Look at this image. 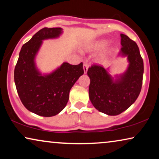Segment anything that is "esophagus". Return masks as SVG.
Masks as SVG:
<instances>
[{
  "instance_id": "1",
  "label": "esophagus",
  "mask_w": 159,
  "mask_h": 159,
  "mask_svg": "<svg viewBox=\"0 0 159 159\" xmlns=\"http://www.w3.org/2000/svg\"><path fill=\"white\" fill-rule=\"evenodd\" d=\"M83 69H84V73L86 74L87 71H88V65L84 64L83 65Z\"/></svg>"
}]
</instances>
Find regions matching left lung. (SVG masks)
<instances>
[{
  "mask_svg": "<svg viewBox=\"0 0 159 159\" xmlns=\"http://www.w3.org/2000/svg\"><path fill=\"white\" fill-rule=\"evenodd\" d=\"M121 45L119 55L127 56L129 63L123 75L114 80L108 70L96 64L88 70L91 103L99 111L110 116L120 114L134 103L143 84L144 66L138 45L124 34H121Z\"/></svg>",
  "mask_w": 159,
  "mask_h": 159,
  "instance_id": "8db88e82",
  "label": "left lung"
}]
</instances>
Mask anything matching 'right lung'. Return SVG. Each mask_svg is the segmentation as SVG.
Here are the masks:
<instances>
[{
    "label": "right lung",
    "instance_id": "obj_1",
    "mask_svg": "<svg viewBox=\"0 0 159 159\" xmlns=\"http://www.w3.org/2000/svg\"><path fill=\"white\" fill-rule=\"evenodd\" d=\"M60 27L43 28L23 45L14 69V82L21 103L30 111L49 117L58 114L69 101L71 88L84 74L83 64L64 62L49 75L37 69L34 58L43 40L61 34Z\"/></svg>",
    "mask_w": 159,
    "mask_h": 159
}]
</instances>
